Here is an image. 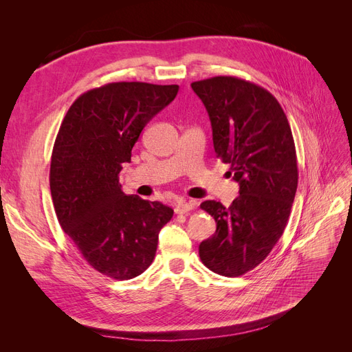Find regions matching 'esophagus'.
Segmentation results:
<instances>
[{
  "instance_id": "1",
  "label": "esophagus",
  "mask_w": 352,
  "mask_h": 352,
  "mask_svg": "<svg viewBox=\"0 0 352 352\" xmlns=\"http://www.w3.org/2000/svg\"><path fill=\"white\" fill-rule=\"evenodd\" d=\"M194 208V204L192 202H188V201H179L177 204L175 206V212H177V214H185V212L190 211Z\"/></svg>"
}]
</instances>
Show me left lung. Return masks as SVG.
Masks as SVG:
<instances>
[{
	"instance_id": "1",
	"label": "left lung",
	"mask_w": 352,
	"mask_h": 352,
	"mask_svg": "<svg viewBox=\"0 0 352 352\" xmlns=\"http://www.w3.org/2000/svg\"><path fill=\"white\" fill-rule=\"evenodd\" d=\"M190 87L208 113L217 157L239 184L228 208L201 204L217 229L199 243V258L211 272L236 278L267 257L289 219L298 186L291 126L278 100L255 83L216 76Z\"/></svg>"
}]
</instances>
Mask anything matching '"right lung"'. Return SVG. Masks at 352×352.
<instances>
[{"instance_id":"obj_1","label":"right lung","mask_w":352,"mask_h":352,"mask_svg":"<svg viewBox=\"0 0 352 352\" xmlns=\"http://www.w3.org/2000/svg\"><path fill=\"white\" fill-rule=\"evenodd\" d=\"M177 85L114 82L82 94L56 138L50 188L60 226L95 270L117 280L144 273L173 210L126 195L123 163L146 123L175 100Z\"/></svg>"}]
</instances>
